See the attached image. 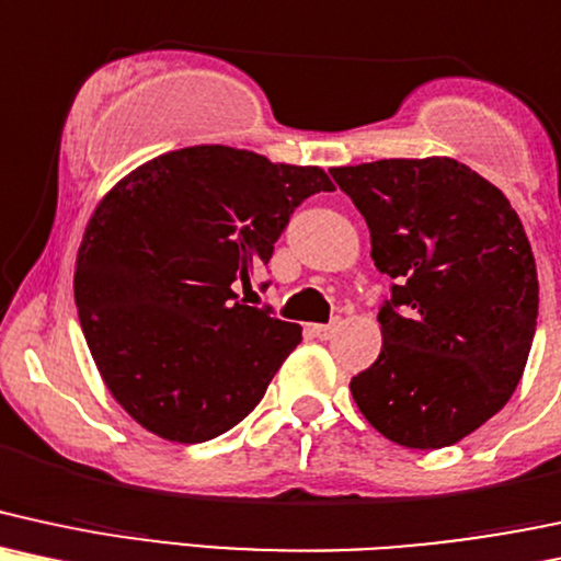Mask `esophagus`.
Listing matches in <instances>:
<instances>
[{
  "label": "esophagus",
  "mask_w": 561,
  "mask_h": 561,
  "mask_svg": "<svg viewBox=\"0 0 561 561\" xmlns=\"http://www.w3.org/2000/svg\"><path fill=\"white\" fill-rule=\"evenodd\" d=\"M339 328H341V322H339V320H333V322H328V325H309V333H312L314 339L328 341V339H333V335H335V331H339Z\"/></svg>",
  "instance_id": "esophagus-1"
}]
</instances>
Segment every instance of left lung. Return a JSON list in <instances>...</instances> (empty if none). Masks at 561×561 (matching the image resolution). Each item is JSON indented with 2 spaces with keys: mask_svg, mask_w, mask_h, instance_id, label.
<instances>
[{
  "mask_svg": "<svg viewBox=\"0 0 561 561\" xmlns=\"http://www.w3.org/2000/svg\"><path fill=\"white\" fill-rule=\"evenodd\" d=\"M391 283L383 348L354 375L375 431L407 449L457 444L510 401L538 318L523 222L493 183L449 157L333 168Z\"/></svg>",
  "mask_w": 561,
  "mask_h": 561,
  "instance_id": "left-lung-1",
  "label": "left lung"
}]
</instances>
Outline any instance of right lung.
Wrapping results in <instances>:
<instances>
[{
  "label": "right lung",
  "instance_id": "right-lung-1",
  "mask_svg": "<svg viewBox=\"0 0 561 561\" xmlns=\"http://www.w3.org/2000/svg\"><path fill=\"white\" fill-rule=\"evenodd\" d=\"M320 191H333L320 168L213 144L157 157L104 196L72 288L91 357L138 425L202 444L260 404L301 328L236 286Z\"/></svg>",
  "mask_w": 561,
  "mask_h": 561
}]
</instances>
